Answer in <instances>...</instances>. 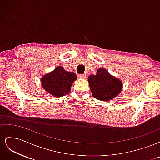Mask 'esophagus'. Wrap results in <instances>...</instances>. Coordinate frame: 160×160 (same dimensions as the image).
<instances>
[{
	"instance_id": "1",
	"label": "esophagus",
	"mask_w": 160,
	"mask_h": 160,
	"mask_svg": "<svg viewBox=\"0 0 160 160\" xmlns=\"http://www.w3.org/2000/svg\"><path fill=\"white\" fill-rule=\"evenodd\" d=\"M78 77L80 79H85V78H86V75L85 74H79Z\"/></svg>"
}]
</instances>
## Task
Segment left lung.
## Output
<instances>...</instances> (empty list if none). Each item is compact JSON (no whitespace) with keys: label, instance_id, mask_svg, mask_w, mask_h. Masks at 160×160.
<instances>
[{"label":"left lung","instance_id":"8db88e82","mask_svg":"<svg viewBox=\"0 0 160 160\" xmlns=\"http://www.w3.org/2000/svg\"><path fill=\"white\" fill-rule=\"evenodd\" d=\"M88 81L92 95L101 101H107L115 98L122 89V81L103 68L99 69L96 75H91Z\"/></svg>","mask_w":160,"mask_h":160}]
</instances>
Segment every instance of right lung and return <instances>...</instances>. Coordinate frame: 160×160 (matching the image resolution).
<instances>
[{"label": "right lung", "mask_w": 160, "mask_h": 160, "mask_svg": "<svg viewBox=\"0 0 160 160\" xmlns=\"http://www.w3.org/2000/svg\"><path fill=\"white\" fill-rule=\"evenodd\" d=\"M76 79L77 76L73 72L67 71L59 66L43 76L41 84L48 93L59 98L69 93L72 83Z\"/></svg>", "instance_id": "right-lung-1"}]
</instances>
